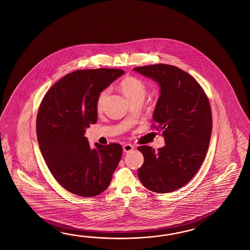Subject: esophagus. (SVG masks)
<instances>
[{"label": "esophagus", "instance_id": "obj_1", "mask_svg": "<svg viewBox=\"0 0 250 250\" xmlns=\"http://www.w3.org/2000/svg\"><path fill=\"white\" fill-rule=\"evenodd\" d=\"M133 149H134V146H133L131 144H124V145H123V151H124L125 153L131 152Z\"/></svg>", "mask_w": 250, "mask_h": 250}]
</instances>
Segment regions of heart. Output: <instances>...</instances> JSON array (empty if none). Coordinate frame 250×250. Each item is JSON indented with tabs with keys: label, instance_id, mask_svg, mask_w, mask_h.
<instances>
[{
	"label": "heart",
	"instance_id": "1",
	"mask_svg": "<svg viewBox=\"0 0 250 250\" xmlns=\"http://www.w3.org/2000/svg\"><path fill=\"white\" fill-rule=\"evenodd\" d=\"M121 88L129 102L137 99H145L147 94L146 85L142 80L135 77H128L123 80L121 83ZM109 94L110 88H105L98 95L96 100L97 111H102Z\"/></svg>",
	"mask_w": 250,
	"mask_h": 250
}]
</instances>
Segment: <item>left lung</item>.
Wrapping results in <instances>:
<instances>
[{"label": "left lung", "mask_w": 250, "mask_h": 250, "mask_svg": "<svg viewBox=\"0 0 250 250\" xmlns=\"http://www.w3.org/2000/svg\"><path fill=\"white\" fill-rule=\"evenodd\" d=\"M134 70L159 84L154 128L165 141L158 151L138 146L144 155L138 178L151 191H174L196 175L207 155L212 127L208 96L197 80L175 66L154 64Z\"/></svg>", "instance_id": "obj_1"}]
</instances>
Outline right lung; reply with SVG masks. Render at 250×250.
Here are the masks:
<instances>
[{"mask_svg":"<svg viewBox=\"0 0 250 250\" xmlns=\"http://www.w3.org/2000/svg\"><path fill=\"white\" fill-rule=\"evenodd\" d=\"M124 74L118 69H80L64 76L42 98L37 135L42 157L61 186L80 197L104 191L122 158L116 143L91 148L85 128L97 122L96 100Z\"/></svg>","mask_w":250,"mask_h":250,"instance_id":"1","label":"right lung"}]
</instances>
